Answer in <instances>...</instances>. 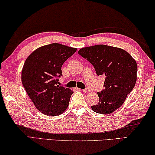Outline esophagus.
Here are the masks:
<instances>
[{
	"label": "esophagus",
	"instance_id": "esophagus-1",
	"mask_svg": "<svg viewBox=\"0 0 155 155\" xmlns=\"http://www.w3.org/2000/svg\"><path fill=\"white\" fill-rule=\"evenodd\" d=\"M82 91L84 92V93H88V92H91V89L85 88V89H82Z\"/></svg>",
	"mask_w": 155,
	"mask_h": 155
}]
</instances>
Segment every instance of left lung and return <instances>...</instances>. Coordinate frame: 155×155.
Segmentation results:
<instances>
[{
	"label": "left lung",
	"instance_id": "8db88e82",
	"mask_svg": "<svg viewBox=\"0 0 155 155\" xmlns=\"http://www.w3.org/2000/svg\"><path fill=\"white\" fill-rule=\"evenodd\" d=\"M78 54L93 65L97 75H105V88L97 93L99 101L92 105L94 112L109 114L118 109L134 88L137 65L121 48L96 45L81 48Z\"/></svg>",
	"mask_w": 155,
	"mask_h": 155
}]
</instances>
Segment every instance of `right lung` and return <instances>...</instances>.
Masks as SVG:
<instances>
[{"mask_svg": "<svg viewBox=\"0 0 155 155\" xmlns=\"http://www.w3.org/2000/svg\"><path fill=\"white\" fill-rule=\"evenodd\" d=\"M77 49L54 43L40 47L26 58L21 82L35 106L49 116L61 114L68 107L73 91L59 86L64 62Z\"/></svg>", "mask_w": 155, "mask_h": 155, "instance_id": "1", "label": "right lung"}]
</instances>
